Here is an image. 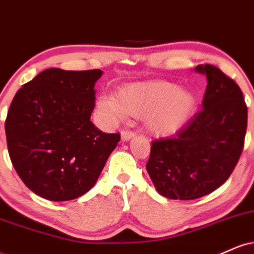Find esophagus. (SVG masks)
Segmentation results:
<instances>
[{
    "instance_id": "obj_1",
    "label": "esophagus",
    "mask_w": 254,
    "mask_h": 254,
    "mask_svg": "<svg viewBox=\"0 0 254 254\" xmlns=\"http://www.w3.org/2000/svg\"><path fill=\"white\" fill-rule=\"evenodd\" d=\"M121 136H122V141L127 142V141H130L131 138H133V137H135V132H132V131L123 130L122 131Z\"/></svg>"
}]
</instances>
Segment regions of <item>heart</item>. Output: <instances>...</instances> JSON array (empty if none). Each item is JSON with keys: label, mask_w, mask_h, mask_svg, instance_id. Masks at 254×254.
<instances>
[{"label": "heart", "mask_w": 254, "mask_h": 254, "mask_svg": "<svg viewBox=\"0 0 254 254\" xmlns=\"http://www.w3.org/2000/svg\"><path fill=\"white\" fill-rule=\"evenodd\" d=\"M199 98L191 89L179 88L167 81L133 82L121 87L112 95L99 99L98 107L110 122H118L124 113L143 118L145 130L157 137L173 136L196 115Z\"/></svg>", "instance_id": "1"}]
</instances>
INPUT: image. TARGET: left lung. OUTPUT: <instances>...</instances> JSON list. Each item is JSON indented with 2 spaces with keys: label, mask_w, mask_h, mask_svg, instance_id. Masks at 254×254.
Here are the masks:
<instances>
[{
  "label": "left lung",
  "mask_w": 254,
  "mask_h": 254,
  "mask_svg": "<svg viewBox=\"0 0 254 254\" xmlns=\"http://www.w3.org/2000/svg\"><path fill=\"white\" fill-rule=\"evenodd\" d=\"M194 71L208 80L202 110L174 137L154 141L145 166L156 191L170 199H196L216 190L244 148L247 106L240 87L211 64Z\"/></svg>",
  "instance_id": "1"
}]
</instances>
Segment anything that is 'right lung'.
I'll return each instance as SVG.
<instances>
[{
  "instance_id": "obj_1",
  "label": "right lung",
  "mask_w": 254,
  "mask_h": 254,
  "mask_svg": "<svg viewBox=\"0 0 254 254\" xmlns=\"http://www.w3.org/2000/svg\"><path fill=\"white\" fill-rule=\"evenodd\" d=\"M99 69L51 68L16 92L7 119L9 156L25 185L55 202L81 197L97 183L119 133L90 122Z\"/></svg>"
}]
</instances>
